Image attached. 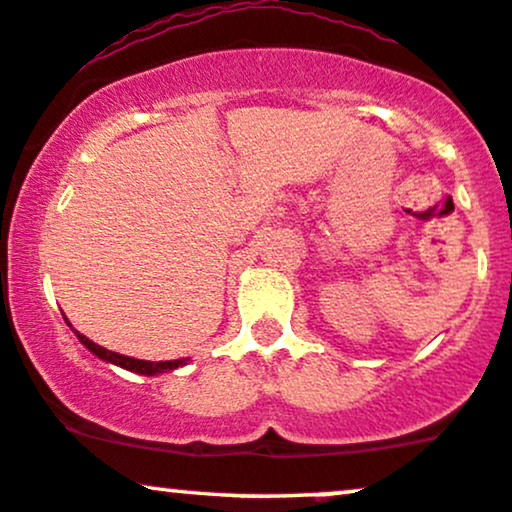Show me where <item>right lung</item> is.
<instances>
[{
  "mask_svg": "<svg viewBox=\"0 0 512 512\" xmlns=\"http://www.w3.org/2000/svg\"><path fill=\"white\" fill-rule=\"evenodd\" d=\"M75 335L80 338V342L84 347H87L92 355H97L99 359H104V362H111L116 364V367H123L128 369V372H136V374H143V376H157L162 372H172V369L182 367V364H187V359H170V362H148V359H136V357H126V355H119V352H111L106 350V347L97 345V342H92L89 338H84L82 333Z\"/></svg>",
  "mask_w": 512,
  "mask_h": 512,
  "instance_id": "1",
  "label": "right lung"
}]
</instances>
